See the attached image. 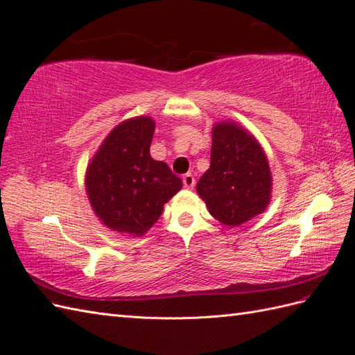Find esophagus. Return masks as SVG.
<instances>
[{
    "instance_id": "obj_1",
    "label": "esophagus",
    "mask_w": 355,
    "mask_h": 355,
    "mask_svg": "<svg viewBox=\"0 0 355 355\" xmlns=\"http://www.w3.org/2000/svg\"><path fill=\"white\" fill-rule=\"evenodd\" d=\"M183 184L186 189H193L195 186V177L192 174H186L183 177Z\"/></svg>"
}]
</instances>
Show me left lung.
Here are the masks:
<instances>
[{
    "mask_svg": "<svg viewBox=\"0 0 355 355\" xmlns=\"http://www.w3.org/2000/svg\"><path fill=\"white\" fill-rule=\"evenodd\" d=\"M210 215L239 227L268 209L272 193L269 162L259 140L236 121L211 128L210 168L196 184Z\"/></svg>",
    "mask_w": 355,
    "mask_h": 355,
    "instance_id": "8db88e82",
    "label": "left lung"
}]
</instances>
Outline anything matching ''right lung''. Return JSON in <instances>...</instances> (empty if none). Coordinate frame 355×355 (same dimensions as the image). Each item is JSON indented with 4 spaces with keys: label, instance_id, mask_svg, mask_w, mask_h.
Instances as JSON below:
<instances>
[{
    "label": "right lung",
    "instance_id": "obj_1",
    "mask_svg": "<svg viewBox=\"0 0 355 355\" xmlns=\"http://www.w3.org/2000/svg\"><path fill=\"white\" fill-rule=\"evenodd\" d=\"M155 122L151 116L122 121L103 140L87 164L90 207L112 232L140 237L183 184L164 162L150 154Z\"/></svg>",
    "mask_w": 355,
    "mask_h": 355
}]
</instances>
